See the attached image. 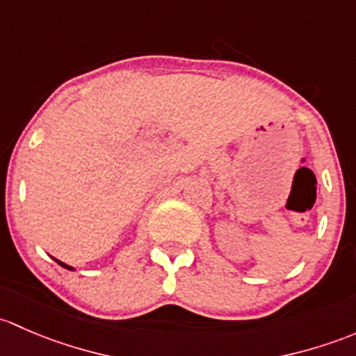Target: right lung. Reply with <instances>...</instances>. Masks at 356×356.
Returning <instances> with one entry per match:
<instances>
[{
  "label": "right lung",
  "instance_id": "1",
  "mask_svg": "<svg viewBox=\"0 0 356 356\" xmlns=\"http://www.w3.org/2000/svg\"><path fill=\"white\" fill-rule=\"evenodd\" d=\"M54 260H56V262L60 264L61 267H65V269H68V270H73V267H72V266H67V264H65V262H61V260H58V259H54Z\"/></svg>",
  "mask_w": 356,
  "mask_h": 356
}]
</instances>
